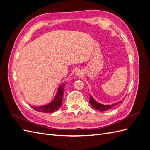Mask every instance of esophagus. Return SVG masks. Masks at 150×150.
<instances>
[{
	"mask_svg": "<svg viewBox=\"0 0 150 150\" xmlns=\"http://www.w3.org/2000/svg\"><path fill=\"white\" fill-rule=\"evenodd\" d=\"M76 74L78 76H82L83 75V73H82V71H81V70H79V69H78V70H77L76 71Z\"/></svg>",
	"mask_w": 150,
	"mask_h": 150,
	"instance_id": "34e87169",
	"label": "esophagus"
}]
</instances>
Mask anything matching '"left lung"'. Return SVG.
<instances>
[{
	"label": "left lung",
	"mask_w": 150,
	"mask_h": 150,
	"mask_svg": "<svg viewBox=\"0 0 150 150\" xmlns=\"http://www.w3.org/2000/svg\"><path fill=\"white\" fill-rule=\"evenodd\" d=\"M89 96H90V98H89V103L91 104V106L93 108H94L95 110H99V111H108L109 110H111V108L116 106L119 103H122V100H121L120 102H117V103H114V104H108V105H104V104H102L101 103L97 102L92 97L91 95L89 94Z\"/></svg>",
	"instance_id": "left-lung-1"
}]
</instances>
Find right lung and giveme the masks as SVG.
<instances>
[{"label":"right lung","instance_id":"add662e5","mask_svg":"<svg viewBox=\"0 0 150 150\" xmlns=\"http://www.w3.org/2000/svg\"><path fill=\"white\" fill-rule=\"evenodd\" d=\"M66 84H61L57 89V92L55 97L53 99V100L50 102L46 105H44L41 106H30L33 108L34 110L42 112L45 113H51L57 111L59 108L62 104L63 94H64V88Z\"/></svg>","mask_w":150,"mask_h":150}]
</instances>
